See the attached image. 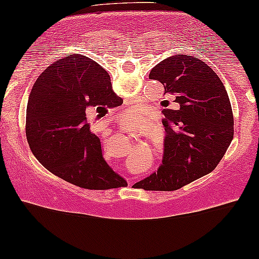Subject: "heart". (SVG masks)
Listing matches in <instances>:
<instances>
[{
	"label": "heart",
	"mask_w": 259,
	"mask_h": 259,
	"mask_svg": "<svg viewBox=\"0 0 259 259\" xmlns=\"http://www.w3.org/2000/svg\"><path fill=\"white\" fill-rule=\"evenodd\" d=\"M131 112H135V110H131ZM125 121H126V120H125V117H122V118L120 119V125H121V126H125V125H126Z\"/></svg>",
	"instance_id": "1"
}]
</instances>
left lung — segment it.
Segmentation results:
<instances>
[{
    "mask_svg": "<svg viewBox=\"0 0 259 259\" xmlns=\"http://www.w3.org/2000/svg\"><path fill=\"white\" fill-rule=\"evenodd\" d=\"M180 110H163L165 137L157 172L138 182L147 191H174L210 171L234 137V117L221 79L209 66L188 55H172L150 70Z\"/></svg>",
    "mask_w": 259,
    "mask_h": 259,
    "instance_id": "8db88e82",
    "label": "left lung"
}]
</instances>
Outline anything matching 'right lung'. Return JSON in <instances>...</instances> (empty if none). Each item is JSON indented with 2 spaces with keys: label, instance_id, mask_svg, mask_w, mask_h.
Instances as JSON below:
<instances>
[{
  "label": "right lung",
  "instance_id": "obj_1",
  "mask_svg": "<svg viewBox=\"0 0 259 259\" xmlns=\"http://www.w3.org/2000/svg\"><path fill=\"white\" fill-rule=\"evenodd\" d=\"M121 104L104 68L85 55H67L47 67L31 90L25 126L30 148L63 181L90 190L118 188L126 182L104 160L87 116Z\"/></svg>",
  "mask_w": 259,
  "mask_h": 259
}]
</instances>
